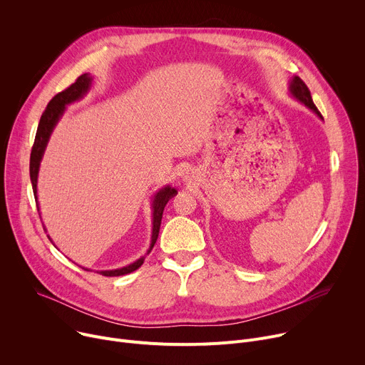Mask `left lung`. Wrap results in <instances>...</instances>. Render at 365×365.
<instances>
[{"mask_svg":"<svg viewBox=\"0 0 365 365\" xmlns=\"http://www.w3.org/2000/svg\"><path fill=\"white\" fill-rule=\"evenodd\" d=\"M289 93L297 98L298 102L304 103L310 110H313L320 119H323L322 113L319 112V109L316 108V105L313 103V98H312V94H310V90L309 87L306 86V83L300 78V77H294L289 83Z\"/></svg>","mask_w":365,"mask_h":365,"instance_id":"obj_1","label":"left lung"}]
</instances>
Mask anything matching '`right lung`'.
<instances>
[{"mask_svg":"<svg viewBox=\"0 0 365 365\" xmlns=\"http://www.w3.org/2000/svg\"><path fill=\"white\" fill-rule=\"evenodd\" d=\"M91 76L90 74H83L80 76L74 84H71L68 88H65L63 91L58 93L56 96L52 97V101L48 103L45 112L41 116L39 120V126L36 130V137H35V144L31 147V153H30V180H31V187H33V195H35V200L38 201V175H39V168H41V161L45 153V148L48 145V141L51 138V134L53 128L56 126L58 120L61 119V116L65 112V106L71 105L80 98H83L87 91L91 87ZM178 193V190L172 186H165L163 189H160L153 200V235H151V245L147 253L151 252V249L154 247L157 237H158V231H160V224H161V218H163V211L165 204H168L172 197ZM39 207V204H38ZM39 211V208H38ZM45 228V227H43ZM49 237V236H48ZM51 240V237H49ZM145 256L140 257L138 260H135L134 263L128 264V267L119 268V269H112V271H101L98 274H102L103 277H120V275H126L137 271L141 264L144 263ZM84 269V268H83ZM88 271V269H84Z\"/></svg>","mask_w":365,"mask_h":365,"instance_id":"1","label":"right lung"}]
</instances>
